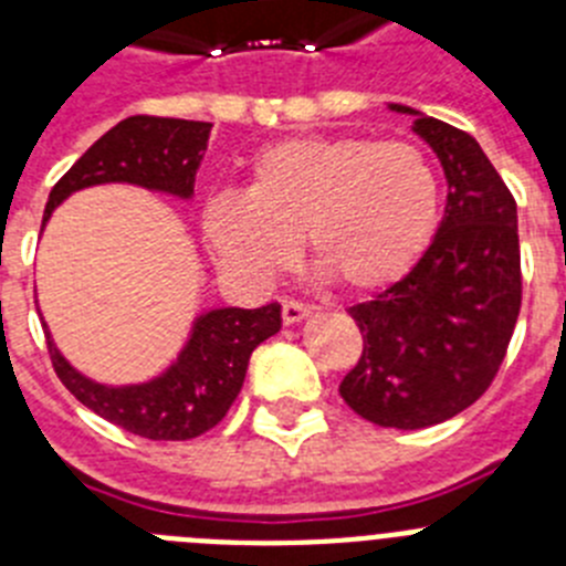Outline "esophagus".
<instances>
[{"label":"esophagus","mask_w":566,"mask_h":566,"mask_svg":"<svg viewBox=\"0 0 566 566\" xmlns=\"http://www.w3.org/2000/svg\"><path fill=\"white\" fill-rule=\"evenodd\" d=\"M312 314V308L306 303H297V300H283V323L286 326H294L300 319H306Z\"/></svg>","instance_id":"esophagus-1"}]
</instances>
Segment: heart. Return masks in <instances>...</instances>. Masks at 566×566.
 Returning <instances> with one entry per match:
<instances>
[{"label": "heart", "mask_w": 566, "mask_h": 566, "mask_svg": "<svg viewBox=\"0 0 566 566\" xmlns=\"http://www.w3.org/2000/svg\"><path fill=\"white\" fill-rule=\"evenodd\" d=\"M439 178L408 142L312 135L254 158L243 198L223 195L203 214L209 249L227 272L269 283L297 258L345 292H379L405 277L439 227Z\"/></svg>", "instance_id": "1"}]
</instances>
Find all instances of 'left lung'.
<instances>
[{
    "instance_id": "8db88e82",
    "label": "left lung",
    "mask_w": 566,
    "mask_h": 566,
    "mask_svg": "<svg viewBox=\"0 0 566 566\" xmlns=\"http://www.w3.org/2000/svg\"><path fill=\"white\" fill-rule=\"evenodd\" d=\"M448 178L444 218L399 283L348 308L363 354L339 382L354 413L417 431L462 413L496 377L522 308L516 201L473 135L405 104Z\"/></svg>"
}]
</instances>
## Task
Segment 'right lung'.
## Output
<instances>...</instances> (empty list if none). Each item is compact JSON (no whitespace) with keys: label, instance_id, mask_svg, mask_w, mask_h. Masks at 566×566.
<instances>
[{"label":"right lung","instance_id":"obj_1","mask_svg":"<svg viewBox=\"0 0 566 566\" xmlns=\"http://www.w3.org/2000/svg\"><path fill=\"white\" fill-rule=\"evenodd\" d=\"M209 122L129 115L104 133L50 189L42 227L67 195L96 184L135 187L192 198L195 172L209 142ZM280 306L212 308L195 319L184 352L161 377L142 385H102L78 374L44 326L53 371L90 411L124 431L158 442H181L207 433L227 417L243 388L249 357L280 332Z\"/></svg>","mask_w":566,"mask_h":566}]
</instances>
